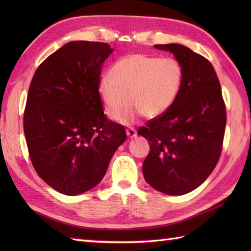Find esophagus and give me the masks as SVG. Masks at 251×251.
<instances>
[{
	"instance_id": "esophagus-1",
	"label": "esophagus",
	"mask_w": 251,
	"mask_h": 251,
	"mask_svg": "<svg viewBox=\"0 0 251 251\" xmlns=\"http://www.w3.org/2000/svg\"><path fill=\"white\" fill-rule=\"evenodd\" d=\"M126 134L128 136V138H135L137 136V131L135 128H128L126 129Z\"/></svg>"
}]
</instances>
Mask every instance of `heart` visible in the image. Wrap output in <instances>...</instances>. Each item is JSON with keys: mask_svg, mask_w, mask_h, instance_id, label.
Wrapping results in <instances>:
<instances>
[{"mask_svg": "<svg viewBox=\"0 0 251 251\" xmlns=\"http://www.w3.org/2000/svg\"><path fill=\"white\" fill-rule=\"evenodd\" d=\"M182 77V67L176 58L146 54L122 57L112 67L111 75L106 74L99 84L104 113L119 121L128 102L124 123L132 122L139 113L147 119L162 115L178 97Z\"/></svg>", "mask_w": 251, "mask_h": 251, "instance_id": "b5f03b06", "label": "heart"}]
</instances>
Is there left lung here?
<instances>
[{
	"label": "left lung",
	"instance_id": "obj_1",
	"mask_svg": "<svg viewBox=\"0 0 251 251\" xmlns=\"http://www.w3.org/2000/svg\"><path fill=\"white\" fill-rule=\"evenodd\" d=\"M154 47L173 52L183 77L173 105L138 128L137 134L150 143L142 172L152 188L168 195H183L204 182L219 161L226 103L209 60L180 44Z\"/></svg>",
	"mask_w": 251,
	"mask_h": 251
}]
</instances>
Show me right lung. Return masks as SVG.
<instances>
[{"label": "right lung", "mask_w": 251, "mask_h": 251, "mask_svg": "<svg viewBox=\"0 0 251 251\" xmlns=\"http://www.w3.org/2000/svg\"><path fill=\"white\" fill-rule=\"evenodd\" d=\"M113 50L106 43L74 41L36 69L24 113L29 156L37 175L66 195L97 185L125 127L106 119L99 96L102 65Z\"/></svg>", "instance_id": "add662e5"}]
</instances>
